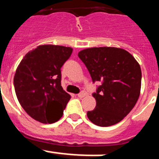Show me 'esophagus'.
Segmentation results:
<instances>
[{"instance_id":"esophagus-1","label":"esophagus","mask_w":159,"mask_h":159,"mask_svg":"<svg viewBox=\"0 0 159 159\" xmlns=\"http://www.w3.org/2000/svg\"><path fill=\"white\" fill-rule=\"evenodd\" d=\"M88 95L87 92H81V93L78 94V96L79 97V98H83V97L86 96V95Z\"/></svg>"}]
</instances>
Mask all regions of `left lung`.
<instances>
[{
  "label": "left lung",
  "mask_w": 159,
  "mask_h": 159,
  "mask_svg": "<svg viewBox=\"0 0 159 159\" xmlns=\"http://www.w3.org/2000/svg\"><path fill=\"white\" fill-rule=\"evenodd\" d=\"M78 57L93 82L102 81L93 97L96 106L87 112L92 123L109 127L120 122L132 110L141 93L140 64L127 50L117 47H92Z\"/></svg>",
  "instance_id": "1"
}]
</instances>
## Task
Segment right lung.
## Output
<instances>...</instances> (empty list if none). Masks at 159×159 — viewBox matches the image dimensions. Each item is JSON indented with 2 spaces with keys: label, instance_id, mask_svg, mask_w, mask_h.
Listing matches in <instances>:
<instances>
[{
  "label": "right lung",
  "instance_id": "obj_1",
  "mask_svg": "<svg viewBox=\"0 0 159 159\" xmlns=\"http://www.w3.org/2000/svg\"><path fill=\"white\" fill-rule=\"evenodd\" d=\"M73 49L64 46H38L28 52L14 77L20 105L35 120L53 124L63 116L70 95L61 84V68Z\"/></svg>",
  "mask_w": 159,
  "mask_h": 159
}]
</instances>
